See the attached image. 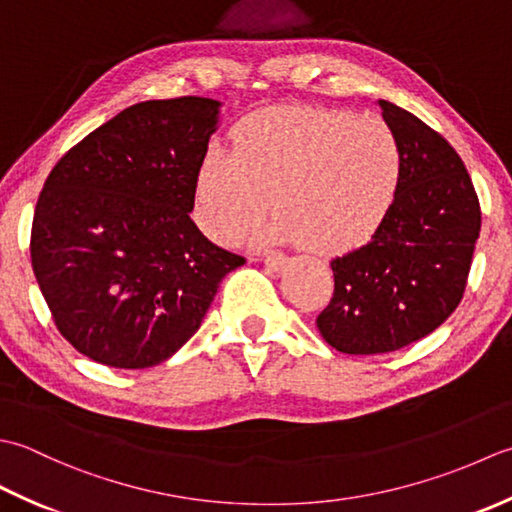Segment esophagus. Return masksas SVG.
<instances>
[{
    "mask_svg": "<svg viewBox=\"0 0 512 512\" xmlns=\"http://www.w3.org/2000/svg\"><path fill=\"white\" fill-rule=\"evenodd\" d=\"M263 263L271 269V271H283L289 263V258L283 254H267L263 256Z\"/></svg>",
    "mask_w": 512,
    "mask_h": 512,
    "instance_id": "obj_1",
    "label": "esophagus"
}]
</instances>
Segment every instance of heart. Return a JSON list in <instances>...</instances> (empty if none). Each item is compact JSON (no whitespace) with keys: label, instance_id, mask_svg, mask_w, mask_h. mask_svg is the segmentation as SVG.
I'll return each instance as SVG.
<instances>
[{"label":"heart","instance_id":"heart-1","mask_svg":"<svg viewBox=\"0 0 512 512\" xmlns=\"http://www.w3.org/2000/svg\"><path fill=\"white\" fill-rule=\"evenodd\" d=\"M402 150L387 121L344 110L274 108L232 130V150H210L194 181L198 227L216 243L267 210V236L340 254L378 229L398 194Z\"/></svg>","mask_w":512,"mask_h":512}]
</instances>
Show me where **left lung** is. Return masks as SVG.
Listing matches in <instances>:
<instances>
[{
	"mask_svg": "<svg viewBox=\"0 0 512 512\" xmlns=\"http://www.w3.org/2000/svg\"><path fill=\"white\" fill-rule=\"evenodd\" d=\"M402 150V179L371 241L331 260L333 296L316 325L351 356L398 351L460 305L482 227L460 154L440 132L378 101Z\"/></svg>",
	"mask_w": 512,
	"mask_h": 512,
	"instance_id": "obj_1",
	"label": "left lung"
}]
</instances>
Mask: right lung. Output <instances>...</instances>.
I'll list each match as a JSON object with an SVG mask.
<instances>
[{"label":"right lung","mask_w":512,"mask_h":512,"mask_svg":"<svg viewBox=\"0 0 512 512\" xmlns=\"http://www.w3.org/2000/svg\"><path fill=\"white\" fill-rule=\"evenodd\" d=\"M218 108L205 97L137 103L48 174L30 260L59 333L90 360L148 369L172 358L245 263L190 218Z\"/></svg>","instance_id":"obj_1"}]
</instances>
